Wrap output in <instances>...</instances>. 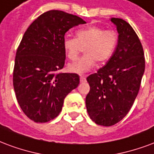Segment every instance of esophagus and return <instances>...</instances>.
I'll return each mask as SVG.
<instances>
[{
    "instance_id": "34e87169",
    "label": "esophagus",
    "mask_w": 154,
    "mask_h": 154,
    "mask_svg": "<svg viewBox=\"0 0 154 154\" xmlns=\"http://www.w3.org/2000/svg\"><path fill=\"white\" fill-rule=\"evenodd\" d=\"M86 75H81L80 76V80L82 82H85L86 81Z\"/></svg>"
}]
</instances>
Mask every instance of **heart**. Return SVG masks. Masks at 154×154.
Segmentation results:
<instances>
[{"label": "heart", "instance_id": "obj_1", "mask_svg": "<svg viewBox=\"0 0 154 154\" xmlns=\"http://www.w3.org/2000/svg\"><path fill=\"white\" fill-rule=\"evenodd\" d=\"M118 43V36L115 32L106 30L98 26H89L78 29L76 38L65 36L63 40V49L70 60L78 57L82 47L84 54L75 62L69 63L68 70L73 73L83 74L91 70L96 63H104L111 58Z\"/></svg>", "mask_w": 154, "mask_h": 154}]
</instances>
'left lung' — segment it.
I'll list each match as a JSON object with an SVG mask.
<instances>
[{"mask_svg":"<svg viewBox=\"0 0 154 154\" xmlns=\"http://www.w3.org/2000/svg\"><path fill=\"white\" fill-rule=\"evenodd\" d=\"M110 21L118 32L117 47L105 65L86 78L90 85L87 112L92 121L103 126L118 123L128 113L145 68L144 50L131 26L118 18Z\"/></svg>","mask_w":154,"mask_h":154,"instance_id":"left-lung-1","label":"left lung"}]
</instances>
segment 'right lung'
I'll return each instance as SVG.
<instances>
[{
    "label": "right lung",
    "mask_w": 154,
    "mask_h": 154,
    "mask_svg": "<svg viewBox=\"0 0 154 154\" xmlns=\"http://www.w3.org/2000/svg\"><path fill=\"white\" fill-rule=\"evenodd\" d=\"M84 23L77 15L50 10L34 20L23 36L14 62V89L23 112L35 122L56 118L67 94L79 85L77 74L60 70L66 58L64 35Z\"/></svg>",
    "instance_id": "right-lung-1"
}]
</instances>
